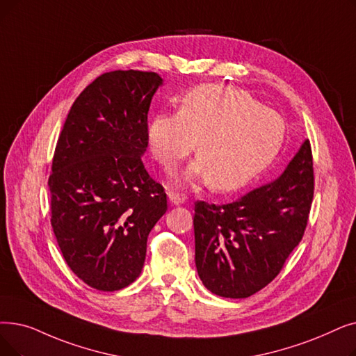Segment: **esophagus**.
<instances>
[{"label": "esophagus", "instance_id": "esophagus-1", "mask_svg": "<svg viewBox=\"0 0 356 356\" xmlns=\"http://www.w3.org/2000/svg\"><path fill=\"white\" fill-rule=\"evenodd\" d=\"M168 200L175 205H181L188 200V196L184 193H179V192H173V191H168Z\"/></svg>", "mask_w": 356, "mask_h": 356}]
</instances>
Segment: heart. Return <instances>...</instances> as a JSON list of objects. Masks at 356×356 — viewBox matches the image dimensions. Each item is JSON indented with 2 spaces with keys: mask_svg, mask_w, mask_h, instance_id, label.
<instances>
[{
  "mask_svg": "<svg viewBox=\"0 0 356 356\" xmlns=\"http://www.w3.org/2000/svg\"><path fill=\"white\" fill-rule=\"evenodd\" d=\"M285 136L280 113L261 106L249 92L220 84L191 90L177 113H161L148 128L154 159L175 168L196 145L199 161L184 181L204 180L216 192L245 186L275 160Z\"/></svg>",
  "mask_w": 356,
  "mask_h": 356,
  "instance_id": "heart-1",
  "label": "heart"
}]
</instances>
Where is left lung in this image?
Wrapping results in <instances>:
<instances>
[{
  "label": "left lung",
  "mask_w": 356,
  "mask_h": 356,
  "mask_svg": "<svg viewBox=\"0 0 356 356\" xmlns=\"http://www.w3.org/2000/svg\"><path fill=\"white\" fill-rule=\"evenodd\" d=\"M314 196L310 141L285 172L231 204H195V261L216 296L247 298L270 284L302 240Z\"/></svg>",
  "instance_id": "obj_1"
}]
</instances>
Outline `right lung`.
I'll return each mask as SVG.
<instances>
[{
  "label": "right lung",
  "instance_id": "1",
  "mask_svg": "<svg viewBox=\"0 0 356 356\" xmlns=\"http://www.w3.org/2000/svg\"><path fill=\"white\" fill-rule=\"evenodd\" d=\"M163 83L151 71H111L75 99L48 180L51 224L70 269L88 286L118 291L140 276L149 231L167 195L144 167L148 111Z\"/></svg>",
  "mask_w": 356,
  "mask_h": 356
}]
</instances>
